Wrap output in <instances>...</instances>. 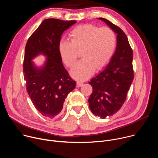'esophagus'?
Masks as SVG:
<instances>
[{"label":"esophagus","instance_id":"esophagus-1","mask_svg":"<svg viewBox=\"0 0 158 158\" xmlns=\"http://www.w3.org/2000/svg\"><path fill=\"white\" fill-rule=\"evenodd\" d=\"M83 85V82H81V81H77V84H76V86L77 87H79L81 86H82Z\"/></svg>","mask_w":158,"mask_h":158}]
</instances>
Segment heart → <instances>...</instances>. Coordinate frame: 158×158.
I'll list each match as a JSON object with an SVG mask.
<instances>
[{"label": "heart", "instance_id": "b5f03b06", "mask_svg": "<svg viewBox=\"0 0 158 158\" xmlns=\"http://www.w3.org/2000/svg\"><path fill=\"white\" fill-rule=\"evenodd\" d=\"M71 41L62 40L59 45L60 56L64 64L71 67L80 52L83 59L72 69L71 75L78 79L89 78L96 69H101L113 56L116 46L114 32L109 27L93 24L79 26L70 33Z\"/></svg>", "mask_w": 158, "mask_h": 158}]
</instances>
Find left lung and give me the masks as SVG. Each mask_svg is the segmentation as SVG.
Returning <instances> with one entry per match:
<instances>
[{
	"label": "left lung",
	"instance_id": "8db88e82",
	"mask_svg": "<svg viewBox=\"0 0 158 158\" xmlns=\"http://www.w3.org/2000/svg\"><path fill=\"white\" fill-rule=\"evenodd\" d=\"M117 35L116 51L108 65L89 83L93 93L89 106L93 113L102 119L116 114L124 103L134 79L133 52L123 31L109 20L100 17Z\"/></svg>",
	"mask_w": 158,
	"mask_h": 158
}]
</instances>
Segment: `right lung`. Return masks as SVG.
I'll use <instances>...</instances> for the list:
<instances>
[{"mask_svg":"<svg viewBox=\"0 0 158 158\" xmlns=\"http://www.w3.org/2000/svg\"><path fill=\"white\" fill-rule=\"evenodd\" d=\"M76 22L45 19L30 36L26 46L23 72L27 93L36 109L51 119L60 114L67 96L76 87V81L64 68L59 51L62 33ZM39 53L47 56L41 69L35 68L31 62Z\"/></svg>","mask_w":158,"mask_h":158,"instance_id":"obj_1","label":"right lung"}]
</instances>
